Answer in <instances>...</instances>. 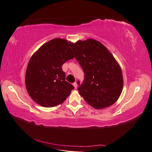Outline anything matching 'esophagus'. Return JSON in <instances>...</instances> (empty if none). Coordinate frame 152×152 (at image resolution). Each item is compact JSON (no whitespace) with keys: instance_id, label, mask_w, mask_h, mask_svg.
Masks as SVG:
<instances>
[{"instance_id":"esophagus-1","label":"esophagus","mask_w":152,"mask_h":152,"mask_svg":"<svg viewBox=\"0 0 152 152\" xmlns=\"http://www.w3.org/2000/svg\"><path fill=\"white\" fill-rule=\"evenodd\" d=\"M73 86H74V87L75 88H77V87H78V84H77V83L76 82H74V83H73Z\"/></svg>"}]
</instances>
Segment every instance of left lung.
<instances>
[{"label": "left lung", "instance_id": "obj_1", "mask_svg": "<svg viewBox=\"0 0 152 152\" xmlns=\"http://www.w3.org/2000/svg\"><path fill=\"white\" fill-rule=\"evenodd\" d=\"M69 44L85 74L78 89L80 95L96 109L114 104L121 95L124 80L113 55L102 43L91 38Z\"/></svg>", "mask_w": 152, "mask_h": 152}]
</instances>
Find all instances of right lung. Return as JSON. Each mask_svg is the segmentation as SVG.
Wrapping results in <instances>:
<instances>
[{
    "label": "right lung",
    "mask_w": 152,
    "mask_h": 152,
    "mask_svg": "<svg viewBox=\"0 0 152 152\" xmlns=\"http://www.w3.org/2000/svg\"><path fill=\"white\" fill-rule=\"evenodd\" d=\"M69 42L55 38L44 44L28 61L25 86L28 95L43 107H54L62 103L74 89L65 80L63 64L74 57Z\"/></svg>",
    "instance_id": "1"
}]
</instances>
